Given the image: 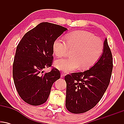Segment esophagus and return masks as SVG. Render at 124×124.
I'll use <instances>...</instances> for the list:
<instances>
[{
	"label": "esophagus",
	"mask_w": 124,
	"mask_h": 124,
	"mask_svg": "<svg viewBox=\"0 0 124 124\" xmlns=\"http://www.w3.org/2000/svg\"><path fill=\"white\" fill-rule=\"evenodd\" d=\"M65 76V74L63 73V72H62V73H61V78H63Z\"/></svg>",
	"instance_id": "1"
}]
</instances>
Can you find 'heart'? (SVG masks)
Listing matches in <instances>:
<instances>
[{
    "label": "heart",
    "mask_w": 124,
    "mask_h": 124,
    "mask_svg": "<svg viewBox=\"0 0 124 124\" xmlns=\"http://www.w3.org/2000/svg\"><path fill=\"white\" fill-rule=\"evenodd\" d=\"M104 50L101 39L86 31H75L66 37V41L59 37L53 43V51L58 57H63L70 52L72 58L55 61L59 70L71 72L80 67L82 70L90 68L99 61Z\"/></svg>",
    "instance_id": "b5f03b06"
}]
</instances>
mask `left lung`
I'll use <instances>...</instances> for the list:
<instances>
[{
  "instance_id": "obj_1",
  "label": "left lung",
  "mask_w": 124,
  "mask_h": 124,
  "mask_svg": "<svg viewBox=\"0 0 124 124\" xmlns=\"http://www.w3.org/2000/svg\"><path fill=\"white\" fill-rule=\"evenodd\" d=\"M112 68L111 51L106 38L102 56L93 67L65 76L67 109L72 113L80 114L96 106L108 86Z\"/></svg>"
}]
</instances>
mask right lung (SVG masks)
Segmentation results:
<instances>
[{"mask_svg": "<svg viewBox=\"0 0 124 124\" xmlns=\"http://www.w3.org/2000/svg\"><path fill=\"white\" fill-rule=\"evenodd\" d=\"M67 30L42 22L28 31L18 43L13 64V77L18 94L25 103L39 106L46 101L52 85L61 77L56 68L44 72L53 62V43Z\"/></svg>", "mask_w": 124, "mask_h": 124, "instance_id": "add662e5", "label": "right lung"}]
</instances>
